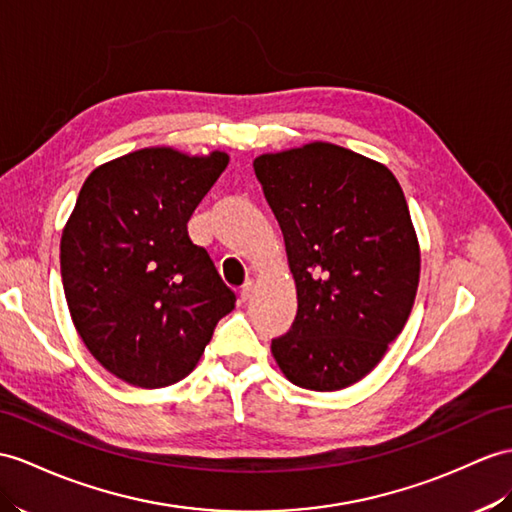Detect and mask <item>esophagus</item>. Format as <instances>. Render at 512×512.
Listing matches in <instances>:
<instances>
[{
    "label": "esophagus",
    "mask_w": 512,
    "mask_h": 512,
    "mask_svg": "<svg viewBox=\"0 0 512 512\" xmlns=\"http://www.w3.org/2000/svg\"><path fill=\"white\" fill-rule=\"evenodd\" d=\"M252 293H254V282L249 280V282H245V284H243V289H241V293H239L241 302H247V299L252 297Z\"/></svg>",
    "instance_id": "34e87169"
}]
</instances>
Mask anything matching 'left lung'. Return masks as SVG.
Instances as JSON below:
<instances>
[{"instance_id":"1","label":"left lung","mask_w":512,"mask_h":512,"mask_svg":"<svg viewBox=\"0 0 512 512\" xmlns=\"http://www.w3.org/2000/svg\"><path fill=\"white\" fill-rule=\"evenodd\" d=\"M297 289L293 328L271 354L293 384L363 380L406 326L421 252L400 182L382 162L315 141L254 160Z\"/></svg>"}]
</instances>
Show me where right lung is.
<instances>
[{
    "label": "right lung",
    "instance_id": "1",
    "mask_svg": "<svg viewBox=\"0 0 512 512\" xmlns=\"http://www.w3.org/2000/svg\"><path fill=\"white\" fill-rule=\"evenodd\" d=\"M228 162L219 149L143 147L82 184L60 239L62 286L86 350L123 382H180L234 310L236 295L186 232Z\"/></svg>",
    "mask_w": 512,
    "mask_h": 512
}]
</instances>
